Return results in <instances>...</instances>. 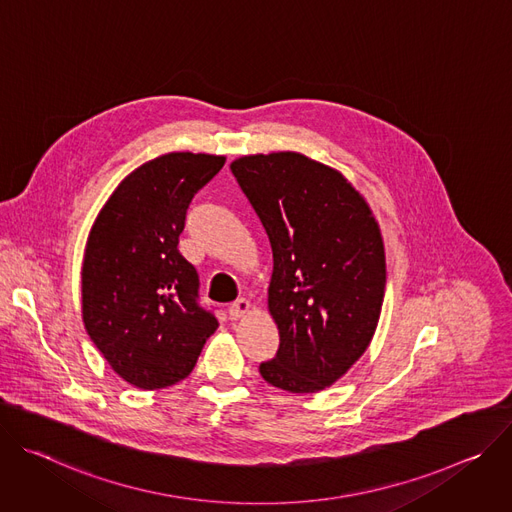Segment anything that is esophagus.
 Wrapping results in <instances>:
<instances>
[{"label":"esophagus","instance_id":"34e87169","mask_svg":"<svg viewBox=\"0 0 512 512\" xmlns=\"http://www.w3.org/2000/svg\"><path fill=\"white\" fill-rule=\"evenodd\" d=\"M248 311H250V301H246V299H238V301L230 303V307H227V313H230L232 319H240Z\"/></svg>","mask_w":512,"mask_h":512}]
</instances>
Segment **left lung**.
Segmentation results:
<instances>
[{"label": "left lung", "instance_id": "left-lung-1", "mask_svg": "<svg viewBox=\"0 0 512 512\" xmlns=\"http://www.w3.org/2000/svg\"><path fill=\"white\" fill-rule=\"evenodd\" d=\"M232 173L272 248L268 309L280 346L262 378L319 392L342 378L376 331L386 260L378 223L337 173L297 152L242 156Z\"/></svg>", "mask_w": 512, "mask_h": 512}]
</instances>
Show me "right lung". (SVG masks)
<instances>
[{"label":"right lung","mask_w":512,"mask_h":512,"mask_svg":"<svg viewBox=\"0 0 512 512\" xmlns=\"http://www.w3.org/2000/svg\"><path fill=\"white\" fill-rule=\"evenodd\" d=\"M223 162L193 152L148 160L91 227L81 270L85 329L107 364L138 388L187 378L219 325L199 303V274L177 246L189 203Z\"/></svg>","instance_id":"right-lung-1"}]
</instances>
